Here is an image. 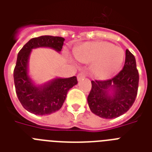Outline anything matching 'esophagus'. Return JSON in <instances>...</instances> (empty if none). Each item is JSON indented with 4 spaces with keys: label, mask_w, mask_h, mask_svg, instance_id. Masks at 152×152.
Masks as SVG:
<instances>
[{
    "label": "esophagus",
    "mask_w": 152,
    "mask_h": 152,
    "mask_svg": "<svg viewBox=\"0 0 152 152\" xmlns=\"http://www.w3.org/2000/svg\"><path fill=\"white\" fill-rule=\"evenodd\" d=\"M85 73L83 72H80V73L77 75V80H78L79 81H80L81 80H83V79L85 78Z\"/></svg>",
    "instance_id": "obj_1"
}]
</instances>
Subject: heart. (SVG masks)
<instances>
[{"instance_id":"b5f03b06","label":"heart","mask_w":152,"mask_h":152,"mask_svg":"<svg viewBox=\"0 0 152 152\" xmlns=\"http://www.w3.org/2000/svg\"><path fill=\"white\" fill-rule=\"evenodd\" d=\"M74 55L82 63H94L93 74L107 79L120 69L125 59L122 49L107 42H86L74 50Z\"/></svg>"}]
</instances>
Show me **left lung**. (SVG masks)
Wrapping results in <instances>:
<instances>
[{"mask_svg":"<svg viewBox=\"0 0 152 152\" xmlns=\"http://www.w3.org/2000/svg\"><path fill=\"white\" fill-rule=\"evenodd\" d=\"M139 85V72L136 59L129 50L125 51L122 70L106 80H92L88 96L93 113L106 119L116 118L126 113L134 103Z\"/></svg>","mask_w":152,"mask_h":152,"instance_id":"8db88e82","label":"left lung"}]
</instances>
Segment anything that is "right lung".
Wrapping results in <instances>:
<instances>
[{"mask_svg": "<svg viewBox=\"0 0 152 152\" xmlns=\"http://www.w3.org/2000/svg\"><path fill=\"white\" fill-rule=\"evenodd\" d=\"M64 39L62 37L44 35L33 38L25 44L17 56L13 77L15 92L23 108L36 115H46L61 108L67 93L77 84L76 76L57 78L36 86L32 83L27 72L28 60L32 49L50 47L57 52L61 50Z\"/></svg>", "mask_w": 152, "mask_h": 152, "instance_id": "1", "label": "right lung"}]
</instances>
